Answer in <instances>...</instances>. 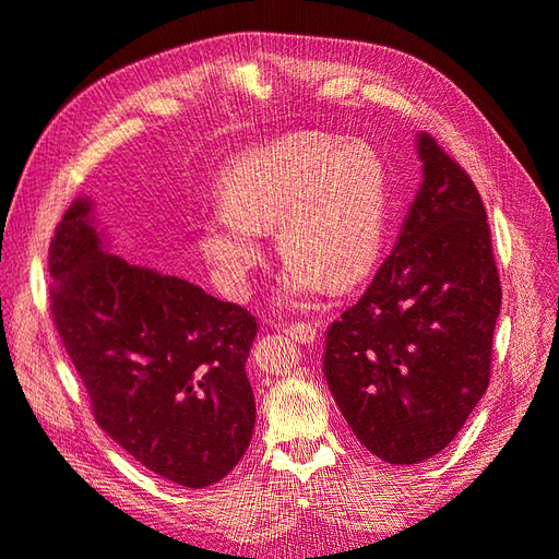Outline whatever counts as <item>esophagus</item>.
<instances>
[{
	"label": "esophagus",
	"instance_id": "34e87169",
	"mask_svg": "<svg viewBox=\"0 0 559 559\" xmlns=\"http://www.w3.org/2000/svg\"><path fill=\"white\" fill-rule=\"evenodd\" d=\"M284 331L296 337L298 343H314L319 337V324H312V321H292Z\"/></svg>",
	"mask_w": 559,
	"mask_h": 559
}]
</instances>
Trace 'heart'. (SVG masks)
Segmentation results:
<instances>
[{"instance_id":"1","label":"heart","mask_w":559,"mask_h":559,"mask_svg":"<svg viewBox=\"0 0 559 559\" xmlns=\"http://www.w3.org/2000/svg\"><path fill=\"white\" fill-rule=\"evenodd\" d=\"M224 212L198 224V247L230 298H245L265 261L261 235L277 230L289 265L282 302L347 289L373 267L386 218V170L373 146L298 132L235 156L218 179Z\"/></svg>"}]
</instances>
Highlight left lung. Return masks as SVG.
I'll list each match as a JSON object with an SVG mask.
<instances>
[{"label": "left lung", "mask_w": 559, "mask_h": 559, "mask_svg": "<svg viewBox=\"0 0 559 559\" xmlns=\"http://www.w3.org/2000/svg\"><path fill=\"white\" fill-rule=\"evenodd\" d=\"M421 183L366 294L326 331L324 376L354 436L419 464L460 433L489 384L501 282L483 200L427 132Z\"/></svg>", "instance_id": "obj_1"}]
</instances>
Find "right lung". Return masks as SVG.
<instances>
[{
  "mask_svg": "<svg viewBox=\"0 0 559 559\" xmlns=\"http://www.w3.org/2000/svg\"><path fill=\"white\" fill-rule=\"evenodd\" d=\"M50 314L93 415L142 466L183 487L222 480L249 448L257 319L109 251L79 198L48 249Z\"/></svg>",
  "mask_w": 559,
  "mask_h": 559,
  "instance_id": "add662e5",
  "label": "right lung"
}]
</instances>
